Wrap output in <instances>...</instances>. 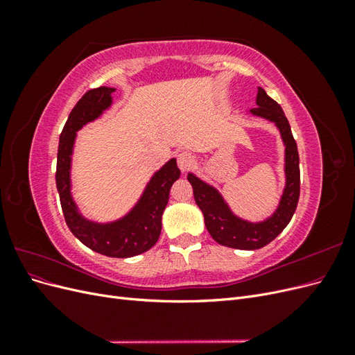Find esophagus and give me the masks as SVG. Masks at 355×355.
<instances>
[{"label": "esophagus", "mask_w": 355, "mask_h": 355, "mask_svg": "<svg viewBox=\"0 0 355 355\" xmlns=\"http://www.w3.org/2000/svg\"><path fill=\"white\" fill-rule=\"evenodd\" d=\"M178 166L182 171H187L189 170L192 166H194V157H192L189 153L187 151H182L178 155Z\"/></svg>", "instance_id": "34e87169"}]
</instances>
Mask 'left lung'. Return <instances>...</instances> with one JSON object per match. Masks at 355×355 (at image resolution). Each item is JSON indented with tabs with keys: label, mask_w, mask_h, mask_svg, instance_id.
<instances>
[{
	"label": "left lung",
	"mask_w": 355,
	"mask_h": 355,
	"mask_svg": "<svg viewBox=\"0 0 355 355\" xmlns=\"http://www.w3.org/2000/svg\"><path fill=\"white\" fill-rule=\"evenodd\" d=\"M249 114L272 123L284 145L286 184L278 206L270 216L257 222L239 216L216 187L207 184L191 171L188 173V180L194 189L196 202L202 211L204 223L213 240L240 250L261 249L287 227L297 206L300 185L297 146L282 106L271 99L262 87H257L256 108L250 110Z\"/></svg>",
	"instance_id": "8db88e82"
}]
</instances>
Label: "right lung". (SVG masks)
<instances>
[{"instance_id":"right-lung-1","label":"right lung","mask_w":355,"mask_h":355,"mask_svg":"<svg viewBox=\"0 0 355 355\" xmlns=\"http://www.w3.org/2000/svg\"><path fill=\"white\" fill-rule=\"evenodd\" d=\"M116 89L102 87L89 90L73 106L59 137L56 187L68 228L84 245L110 257H132L141 254L158 241L161 219L168 202L170 188L180 176L176 158L154 171L141 197L123 216L99 222L84 216L72 196V155L77 133L112 108V93Z\"/></svg>"}]
</instances>
